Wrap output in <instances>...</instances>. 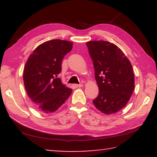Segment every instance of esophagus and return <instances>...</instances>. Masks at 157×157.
Masks as SVG:
<instances>
[{"label": "esophagus", "instance_id": "1", "mask_svg": "<svg viewBox=\"0 0 157 157\" xmlns=\"http://www.w3.org/2000/svg\"><path fill=\"white\" fill-rule=\"evenodd\" d=\"M83 85L82 84H74V86L76 87V88H80V87H82Z\"/></svg>", "mask_w": 157, "mask_h": 157}]
</instances>
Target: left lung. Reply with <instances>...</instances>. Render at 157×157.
Here are the masks:
<instances>
[{"label":"left lung","mask_w":157,"mask_h":157,"mask_svg":"<svg viewBox=\"0 0 157 157\" xmlns=\"http://www.w3.org/2000/svg\"><path fill=\"white\" fill-rule=\"evenodd\" d=\"M86 44L99 88V94L93 102L103 113H115L127 105L134 90L131 62L118 46L110 42L91 41Z\"/></svg>","instance_id":"1"}]
</instances>
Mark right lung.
Returning <instances> with one entry per match:
<instances>
[{"label": "right lung", "instance_id": "obj_1", "mask_svg": "<svg viewBox=\"0 0 157 157\" xmlns=\"http://www.w3.org/2000/svg\"><path fill=\"white\" fill-rule=\"evenodd\" d=\"M72 48L71 41H48L37 46L25 63V89L36 108L41 112H55L72 93V89L63 84L58 78L63 57Z\"/></svg>", "mask_w": 157, "mask_h": 157}]
</instances>
